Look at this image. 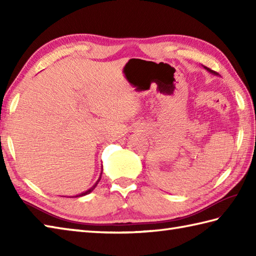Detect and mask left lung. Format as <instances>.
Segmentation results:
<instances>
[{
	"label": "left lung",
	"instance_id": "left-lung-1",
	"mask_svg": "<svg viewBox=\"0 0 256 256\" xmlns=\"http://www.w3.org/2000/svg\"><path fill=\"white\" fill-rule=\"evenodd\" d=\"M206 70H208V72H212V74H218V72H214V70H211L210 68H206Z\"/></svg>",
	"mask_w": 256,
	"mask_h": 256
}]
</instances>
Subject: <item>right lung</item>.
<instances>
[{
    "mask_svg": "<svg viewBox=\"0 0 256 256\" xmlns=\"http://www.w3.org/2000/svg\"><path fill=\"white\" fill-rule=\"evenodd\" d=\"M100 178H101V176H100ZM100 178H99V180H100ZM99 180H98L96 182V184H94V187H91L89 190H86V192H82V194H79V196H76V197H81V196H84V194H89V192H92V190H94V188H96V184H98V182H99Z\"/></svg>",
    "mask_w": 256,
    "mask_h": 256,
    "instance_id": "right-lung-1",
    "label": "right lung"
}]
</instances>
